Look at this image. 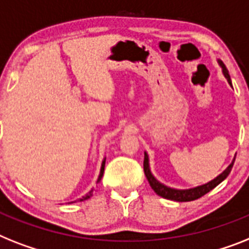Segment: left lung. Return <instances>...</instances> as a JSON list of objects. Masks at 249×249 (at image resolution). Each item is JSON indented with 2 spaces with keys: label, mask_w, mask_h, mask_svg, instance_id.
Masks as SVG:
<instances>
[{
  "label": "left lung",
  "mask_w": 249,
  "mask_h": 249,
  "mask_svg": "<svg viewBox=\"0 0 249 249\" xmlns=\"http://www.w3.org/2000/svg\"><path fill=\"white\" fill-rule=\"evenodd\" d=\"M219 65H220L221 69H223L224 76L227 77L228 83L231 85V76H229V72H228L225 65H224L221 61H219ZM234 160H235V158L233 159L231 165L228 166L227 169L224 170L220 176H217L215 179H213L211 182H209V183L206 184H202V186L195 187V188H190V190H174V188L164 186L163 183H160L159 180L155 179V177H154L153 174H151V172H150L149 157H147L146 153H145V158H143V172H145V176H146L150 186H151V188H153L155 194L161 196L163 198H166V200L178 201V202H187V201H194V200H197V198H200V197H202L203 195H206L207 192H210L211 190H213L217 184L221 183V182H223L228 176H229V173H231V168H233Z\"/></svg>",
  "instance_id": "obj_1"
}]
</instances>
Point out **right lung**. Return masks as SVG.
I'll list each match as a JSON object with an SVG mask.
<instances>
[{
  "label": "right lung",
  "mask_w": 249,
  "mask_h": 249,
  "mask_svg": "<svg viewBox=\"0 0 249 249\" xmlns=\"http://www.w3.org/2000/svg\"><path fill=\"white\" fill-rule=\"evenodd\" d=\"M104 165H106V159L103 160V163H102V168H100V174H99V177H98V180H96V183H99L100 182V179H102V177H103V173H104ZM92 196V190L90 191L89 194L88 195H85V196L83 197V198H80V201H84V200H88V198H90V197ZM73 202H76V201H73ZM72 203V202H71Z\"/></svg>",
  "instance_id": "right-lung-1"
}]
</instances>
